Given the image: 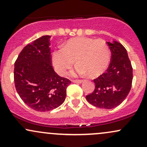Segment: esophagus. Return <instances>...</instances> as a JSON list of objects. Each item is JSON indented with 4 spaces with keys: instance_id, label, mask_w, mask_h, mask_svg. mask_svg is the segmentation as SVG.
Segmentation results:
<instances>
[{
    "instance_id": "obj_1",
    "label": "esophagus",
    "mask_w": 147,
    "mask_h": 147,
    "mask_svg": "<svg viewBox=\"0 0 147 147\" xmlns=\"http://www.w3.org/2000/svg\"><path fill=\"white\" fill-rule=\"evenodd\" d=\"M83 80H81V79H75V80H72V82L73 83H76V84H82L83 82Z\"/></svg>"
}]
</instances>
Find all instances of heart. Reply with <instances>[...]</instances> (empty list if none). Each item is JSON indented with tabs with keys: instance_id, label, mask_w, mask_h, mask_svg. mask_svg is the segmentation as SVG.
Segmentation results:
<instances>
[{
	"instance_id": "b5f03b06",
	"label": "heart",
	"mask_w": 147,
	"mask_h": 147,
	"mask_svg": "<svg viewBox=\"0 0 147 147\" xmlns=\"http://www.w3.org/2000/svg\"><path fill=\"white\" fill-rule=\"evenodd\" d=\"M111 52L106 41L89 37H76L67 41L63 48H57L52 54L55 70L62 75L75 63V74L96 77L105 72L109 65Z\"/></svg>"
}]
</instances>
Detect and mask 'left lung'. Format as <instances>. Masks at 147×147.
<instances>
[{
    "instance_id": "obj_1",
    "label": "left lung",
    "mask_w": 147,
    "mask_h": 147,
    "mask_svg": "<svg viewBox=\"0 0 147 147\" xmlns=\"http://www.w3.org/2000/svg\"><path fill=\"white\" fill-rule=\"evenodd\" d=\"M111 51V63L106 72L94 79L95 90L86 99L100 109H111L122 103L131 88L133 68L127 52L117 41L107 42Z\"/></svg>"
}]
</instances>
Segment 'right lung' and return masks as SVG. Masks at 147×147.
Wrapping results in <instances>:
<instances>
[{"instance_id":"1","label":"right lung","mask_w":147,"mask_h":147,"mask_svg":"<svg viewBox=\"0 0 147 147\" xmlns=\"http://www.w3.org/2000/svg\"><path fill=\"white\" fill-rule=\"evenodd\" d=\"M50 38V36H43L27 45L14 63V84L18 94L29 107L40 112L61 105L71 83L54 70Z\"/></svg>"}]
</instances>
